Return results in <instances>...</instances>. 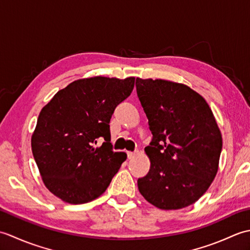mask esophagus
Listing matches in <instances>:
<instances>
[{
	"label": "esophagus",
	"mask_w": 250,
	"mask_h": 250,
	"mask_svg": "<svg viewBox=\"0 0 250 250\" xmlns=\"http://www.w3.org/2000/svg\"><path fill=\"white\" fill-rule=\"evenodd\" d=\"M126 155H128L129 160H131V159H133L135 157V153L134 152H126Z\"/></svg>",
	"instance_id": "1"
}]
</instances>
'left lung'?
<instances>
[{"instance_id": "8db88e82", "label": "left lung", "mask_w": 250, "mask_h": 250, "mask_svg": "<svg viewBox=\"0 0 250 250\" xmlns=\"http://www.w3.org/2000/svg\"><path fill=\"white\" fill-rule=\"evenodd\" d=\"M136 92L152 133L145 148L149 172L137 180L141 194L164 210L195 203L219 167L222 136L213 111L184 83L137 77Z\"/></svg>"}]
</instances>
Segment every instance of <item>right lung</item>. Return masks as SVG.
<instances>
[{
    "mask_svg": "<svg viewBox=\"0 0 250 250\" xmlns=\"http://www.w3.org/2000/svg\"><path fill=\"white\" fill-rule=\"evenodd\" d=\"M135 77L77 79L58 91L37 118L31 147L43 183L70 204L102 195L125 161L111 150L109 121L134 88ZM104 144L95 147L97 139Z\"/></svg>",
    "mask_w": 250,
    "mask_h": 250,
    "instance_id": "add662e5",
    "label": "right lung"
}]
</instances>
